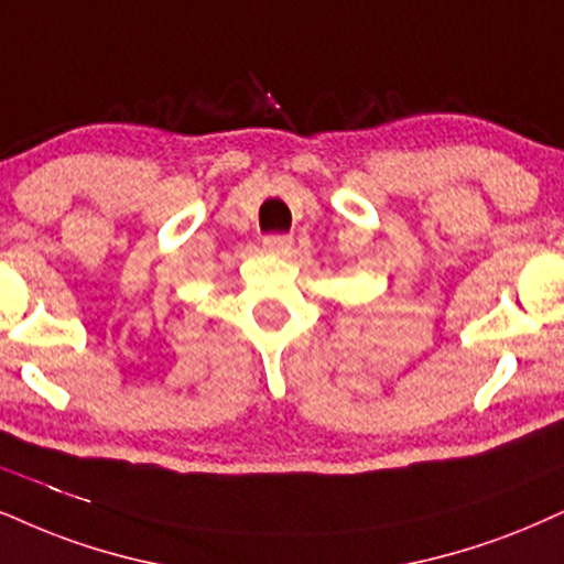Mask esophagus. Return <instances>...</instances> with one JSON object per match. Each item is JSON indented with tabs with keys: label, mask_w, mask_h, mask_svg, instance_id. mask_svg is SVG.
<instances>
[{
	"label": "esophagus",
	"mask_w": 564,
	"mask_h": 564,
	"mask_svg": "<svg viewBox=\"0 0 564 564\" xmlns=\"http://www.w3.org/2000/svg\"><path fill=\"white\" fill-rule=\"evenodd\" d=\"M263 250L269 256H288L293 250V238H288V235H269V238H263Z\"/></svg>",
	"instance_id": "34e87169"
}]
</instances>
